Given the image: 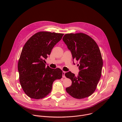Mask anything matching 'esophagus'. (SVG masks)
<instances>
[{
	"instance_id": "esophagus-1",
	"label": "esophagus",
	"mask_w": 122,
	"mask_h": 122,
	"mask_svg": "<svg viewBox=\"0 0 122 122\" xmlns=\"http://www.w3.org/2000/svg\"><path fill=\"white\" fill-rule=\"evenodd\" d=\"M66 72L63 71V73H62V77H63V78H66V76H65V75Z\"/></svg>"
}]
</instances>
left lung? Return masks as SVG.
<instances>
[{"label": "left lung", "mask_w": 122, "mask_h": 122, "mask_svg": "<svg viewBox=\"0 0 122 122\" xmlns=\"http://www.w3.org/2000/svg\"><path fill=\"white\" fill-rule=\"evenodd\" d=\"M63 40L71 50L73 59L79 64L77 76L69 71L65 76L72 81L66 92L77 99L91 96L96 90L102 73L103 59L100 49L96 41L83 33L65 34Z\"/></svg>", "instance_id": "obj_1"}]
</instances>
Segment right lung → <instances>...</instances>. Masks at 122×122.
Returning <instances> with one entry per match:
<instances>
[{
  "instance_id": "obj_1",
  "label": "right lung",
  "mask_w": 122,
  "mask_h": 122,
  "mask_svg": "<svg viewBox=\"0 0 122 122\" xmlns=\"http://www.w3.org/2000/svg\"><path fill=\"white\" fill-rule=\"evenodd\" d=\"M64 34L39 32L24 46L18 63L19 81L25 94L31 98L42 99L51 93L54 81L60 79L61 69L46 66L45 59Z\"/></svg>"
}]
</instances>
